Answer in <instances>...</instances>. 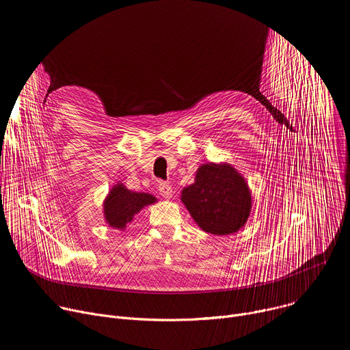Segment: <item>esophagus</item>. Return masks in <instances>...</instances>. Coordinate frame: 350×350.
<instances>
[{
	"instance_id": "34e87169",
	"label": "esophagus",
	"mask_w": 350,
	"mask_h": 350,
	"mask_svg": "<svg viewBox=\"0 0 350 350\" xmlns=\"http://www.w3.org/2000/svg\"><path fill=\"white\" fill-rule=\"evenodd\" d=\"M159 193H161L163 198H166V199L172 198V196H173V188H172V185H169L167 183H161V184H159Z\"/></svg>"
}]
</instances>
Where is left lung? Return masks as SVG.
Returning <instances> with one entry per match:
<instances>
[{"label":"left lung","instance_id":"8db88e82","mask_svg":"<svg viewBox=\"0 0 350 350\" xmlns=\"http://www.w3.org/2000/svg\"><path fill=\"white\" fill-rule=\"evenodd\" d=\"M180 198L193 221L213 235L239 231L252 209L245 177L227 162L199 166L195 181L183 188Z\"/></svg>","mask_w":350,"mask_h":350}]
</instances>
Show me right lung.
<instances>
[{
	"instance_id": "right-lung-1",
	"label": "right lung",
	"mask_w": 350,
	"mask_h": 350,
	"mask_svg": "<svg viewBox=\"0 0 350 350\" xmlns=\"http://www.w3.org/2000/svg\"><path fill=\"white\" fill-rule=\"evenodd\" d=\"M155 202H158V199L154 195L131 191L119 181L104 199V219L113 230L124 231L137 213Z\"/></svg>"
}]
</instances>
